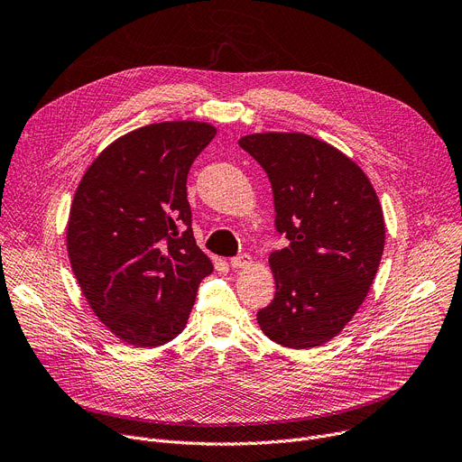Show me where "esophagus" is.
<instances>
[{
  "instance_id": "1",
  "label": "esophagus",
  "mask_w": 462,
  "mask_h": 462,
  "mask_svg": "<svg viewBox=\"0 0 462 462\" xmlns=\"http://www.w3.org/2000/svg\"><path fill=\"white\" fill-rule=\"evenodd\" d=\"M251 263V256L249 254H237V256H234L232 260H230V265L232 268H247V265Z\"/></svg>"
}]
</instances>
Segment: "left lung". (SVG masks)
<instances>
[{"mask_svg": "<svg viewBox=\"0 0 462 462\" xmlns=\"http://www.w3.org/2000/svg\"><path fill=\"white\" fill-rule=\"evenodd\" d=\"M239 145L268 174L275 228L290 241L270 254L275 298L256 320L277 345L320 346L352 320L378 272L376 192L352 159L309 134H249Z\"/></svg>", "mask_w": 462, "mask_h": 462, "instance_id": "8db88e82", "label": "left lung"}]
</instances>
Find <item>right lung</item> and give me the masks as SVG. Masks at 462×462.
Returning a JSON list of instances; mask_svg holds the SVG:
<instances>
[{
	"label": "right lung",
	"instance_id": "right-lung-1",
	"mask_svg": "<svg viewBox=\"0 0 462 462\" xmlns=\"http://www.w3.org/2000/svg\"><path fill=\"white\" fill-rule=\"evenodd\" d=\"M215 127H140L93 161L70 206L67 251L89 307L134 346H159L189 320L209 258L192 236L187 174Z\"/></svg>",
	"mask_w": 462,
	"mask_h": 462
}]
</instances>
